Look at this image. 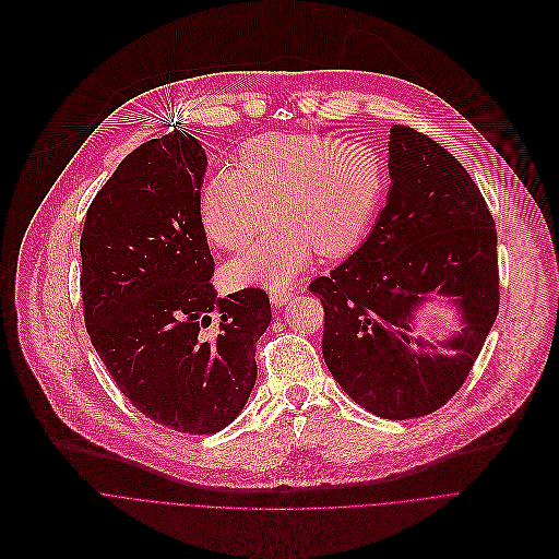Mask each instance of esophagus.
<instances>
[{"label":"esophagus","mask_w":559,"mask_h":559,"mask_svg":"<svg viewBox=\"0 0 559 559\" xmlns=\"http://www.w3.org/2000/svg\"><path fill=\"white\" fill-rule=\"evenodd\" d=\"M293 299V290H286V288H275V290H271V301H273V306H286L288 301Z\"/></svg>","instance_id":"1"}]
</instances>
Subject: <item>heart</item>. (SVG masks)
<instances>
[{"mask_svg":"<svg viewBox=\"0 0 559 559\" xmlns=\"http://www.w3.org/2000/svg\"><path fill=\"white\" fill-rule=\"evenodd\" d=\"M388 189L383 156L364 143L297 134L249 141L236 171L209 180L200 195L206 238L225 251H242L269 225L273 229L227 264L231 286H282L319 251L340 258L370 234Z\"/></svg>","mask_w":559,"mask_h":559,"instance_id":"heart-1","label":"heart"}]
</instances>
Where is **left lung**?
<instances>
[{"instance_id":"1","label":"left lung","mask_w":559,"mask_h":559,"mask_svg":"<svg viewBox=\"0 0 559 559\" xmlns=\"http://www.w3.org/2000/svg\"><path fill=\"white\" fill-rule=\"evenodd\" d=\"M390 191L366 242L308 290L323 304L330 374L368 412L405 420L436 412L465 383L500 304L498 234L467 169L425 134L392 126ZM452 296L462 328L431 345L415 312Z\"/></svg>"}]
</instances>
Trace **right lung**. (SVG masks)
I'll use <instances>...</instances> for the list:
<instances>
[{
  "label": "right lung",
  "mask_w": 559,
  "mask_h": 559,
  "mask_svg": "<svg viewBox=\"0 0 559 559\" xmlns=\"http://www.w3.org/2000/svg\"><path fill=\"white\" fill-rule=\"evenodd\" d=\"M206 154L180 130L128 154L92 200L81 293L94 350L147 418L182 433L234 423L271 323L260 288L217 297L200 222ZM215 316V333L207 325Z\"/></svg>",
  "instance_id": "add662e5"
}]
</instances>
